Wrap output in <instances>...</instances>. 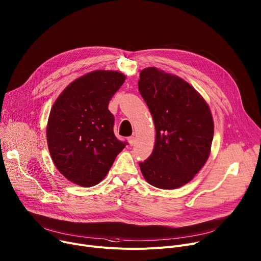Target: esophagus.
Returning a JSON list of instances; mask_svg holds the SVG:
<instances>
[{
    "instance_id": "34e87169",
    "label": "esophagus",
    "mask_w": 261,
    "mask_h": 261,
    "mask_svg": "<svg viewBox=\"0 0 261 261\" xmlns=\"http://www.w3.org/2000/svg\"><path fill=\"white\" fill-rule=\"evenodd\" d=\"M127 140H128V143H129V145H130V146H133L134 144H135V142H136V138H135L134 136L129 137Z\"/></svg>"
}]
</instances>
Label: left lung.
Returning <instances> with one entry per match:
<instances>
[{
    "label": "left lung",
    "instance_id": "left-lung-1",
    "mask_svg": "<svg viewBox=\"0 0 261 261\" xmlns=\"http://www.w3.org/2000/svg\"><path fill=\"white\" fill-rule=\"evenodd\" d=\"M138 86L155 127L152 153L139 163L142 174L155 188H180L210 156L214 138L210 107L188 82L155 67L140 72Z\"/></svg>",
    "mask_w": 261,
    "mask_h": 261
}]
</instances>
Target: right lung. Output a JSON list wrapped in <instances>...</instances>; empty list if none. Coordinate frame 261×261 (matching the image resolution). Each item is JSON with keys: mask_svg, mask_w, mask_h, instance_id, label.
<instances>
[{"mask_svg": "<svg viewBox=\"0 0 261 261\" xmlns=\"http://www.w3.org/2000/svg\"><path fill=\"white\" fill-rule=\"evenodd\" d=\"M125 81L118 71L95 70L70 83L57 98L46 126L51 160L69 181L93 187L125 147L114 135L109 101Z\"/></svg>", "mask_w": 261, "mask_h": 261, "instance_id": "1", "label": "right lung"}]
</instances>
